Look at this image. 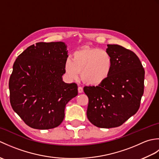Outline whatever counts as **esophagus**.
Segmentation results:
<instances>
[{
	"label": "esophagus",
	"instance_id": "esophagus-1",
	"mask_svg": "<svg viewBox=\"0 0 159 159\" xmlns=\"http://www.w3.org/2000/svg\"><path fill=\"white\" fill-rule=\"evenodd\" d=\"M78 92L79 93H83V89L82 87H78Z\"/></svg>",
	"mask_w": 159,
	"mask_h": 159
}]
</instances>
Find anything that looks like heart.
<instances>
[{
  "label": "heart",
  "instance_id": "obj_1",
  "mask_svg": "<svg viewBox=\"0 0 159 159\" xmlns=\"http://www.w3.org/2000/svg\"><path fill=\"white\" fill-rule=\"evenodd\" d=\"M113 61L107 50L85 47L77 50L72 58H67L64 70L70 80H77L81 72V79L89 85H98L105 81L112 72Z\"/></svg>",
  "mask_w": 159,
  "mask_h": 159
}]
</instances>
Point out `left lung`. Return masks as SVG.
Listing matches in <instances>:
<instances>
[{"label":"left lung","mask_w":159,"mask_h":159,"mask_svg":"<svg viewBox=\"0 0 159 159\" xmlns=\"http://www.w3.org/2000/svg\"><path fill=\"white\" fill-rule=\"evenodd\" d=\"M112 72L98 86L84 87L89 98L87 116L94 126H121L139 110L144 91L145 70L135 53L117 44H108Z\"/></svg>","instance_id":"1"}]
</instances>
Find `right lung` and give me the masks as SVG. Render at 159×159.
Returning <instances> with one entry per match:
<instances>
[{"instance_id":"obj_1","label":"right lung","mask_w":159,"mask_h":159,"mask_svg":"<svg viewBox=\"0 0 159 159\" xmlns=\"http://www.w3.org/2000/svg\"><path fill=\"white\" fill-rule=\"evenodd\" d=\"M67 57L64 42H38L28 47L13 63L9 81L10 103L31 128L58 126L67 103L77 96L76 84L62 80Z\"/></svg>"}]
</instances>
